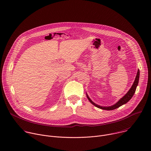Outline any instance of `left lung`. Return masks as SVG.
I'll list each match as a JSON object with an SVG mask.
<instances>
[{
	"instance_id": "8db88e82",
	"label": "left lung",
	"mask_w": 151,
	"mask_h": 151,
	"mask_svg": "<svg viewBox=\"0 0 151 151\" xmlns=\"http://www.w3.org/2000/svg\"><path fill=\"white\" fill-rule=\"evenodd\" d=\"M139 75H140V71L139 70H138L137 71V75L136 76V79H135V81L132 85V87H131V88L130 89V90H129L128 91V93L122 98L121 99L115 104L112 106H109V107H102V106H100L99 105H97L96 104H95L94 102H93L91 101V100L89 98V97L88 96V95L87 94V98L88 99V100L93 104L95 106H96L97 107H98V108H100V109H104V110H107V111H111V110H114V109H115L116 108H118V107L121 106L122 105L127 103L129 100H130L132 97L133 96L135 91H136V88H137V86L138 85V83H139Z\"/></svg>"
}]
</instances>
